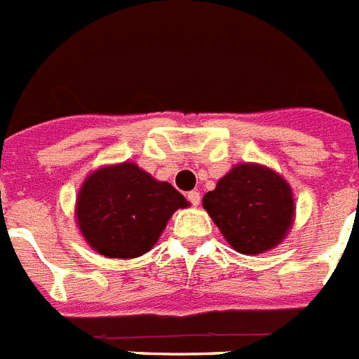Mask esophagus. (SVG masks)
<instances>
[{
  "mask_svg": "<svg viewBox=\"0 0 359 359\" xmlns=\"http://www.w3.org/2000/svg\"><path fill=\"white\" fill-rule=\"evenodd\" d=\"M187 200L191 201V203H192V205H194V207L200 205V200H201L200 192H198V191H191V192H189V194H187Z\"/></svg>",
  "mask_w": 359,
  "mask_h": 359,
  "instance_id": "esophagus-1",
  "label": "esophagus"
}]
</instances>
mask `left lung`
Here are the masks:
<instances>
[{
	"mask_svg": "<svg viewBox=\"0 0 359 359\" xmlns=\"http://www.w3.org/2000/svg\"><path fill=\"white\" fill-rule=\"evenodd\" d=\"M203 209L224 238L242 255H259L279 245L295 215L286 180L255 163H240L231 168L216 183L215 191L203 196Z\"/></svg>",
	"mask_w": 359,
	"mask_h": 359,
	"instance_id": "left-lung-1",
	"label": "left lung"
}]
</instances>
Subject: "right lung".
<instances>
[{"label": "right lung", "mask_w": 359, "mask_h": 359, "mask_svg": "<svg viewBox=\"0 0 359 359\" xmlns=\"http://www.w3.org/2000/svg\"><path fill=\"white\" fill-rule=\"evenodd\" d=\"M189 201L135 163L109 165L86 177L76 198L80 233L99 255L135 259L154 248L167 222Z\"/></svg>", "instance_id": "right-lung-1"}]
</instances>
